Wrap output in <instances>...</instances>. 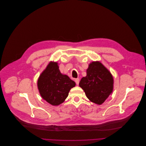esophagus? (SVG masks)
I'll return each instance as SVG.
<instances>
[{
	"label": "esophagus",
	"mask_w": 146,
	"mask_h": 146,
	"mask_svg": "<svg viewBox=\"0 0 146 146\" xmlns=\"http://www.w3.org/2000/svg\"><path fill=\"white\" fill-rule=\"evenodd\" d=\"M75 82L76 84L78 85V84H79V78L75 79Z\"/></svg>",
	"instance_id": "esophagus-1"
}]
</instances>
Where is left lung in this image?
<instances>
[{
    "instance_id": "obj_1",
    "label": "left lung",
    "mask_w": 146,
    "mask_h": 146,
    "mask_svg": "<svg viewBox=\"0 0 146 146\" xmlns=\"http://www.w3.org/2000/svg\"><path fill=\"white\" fill-rule=\"evenodd\" d=\"M83 77L79 86L90 101L101 105L112 93L113 78L110 72L100 62H92Z\"/></svg>"
}]
</instances>
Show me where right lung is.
Listing matches in <instances>:
<instances>
[{
    "mask_svg": "<svg viewBox=\"0 0 146 146\" xmlns=\"http://www.w3.org/2000/svg\"><path fill=\"white\" fill-rule=\"evenodd\" d=\"M37 84L42 98L55 106L64 101L75 83L61 74L57 63L50 62L40 76Z\"/></svg>",
    "mask_w": 146,
    "mask_h": 146,
    "instance_id": "add662e5",
    "label": "right lung"
}]
</instances>
